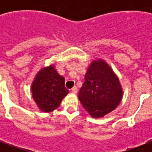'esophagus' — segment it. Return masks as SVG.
Wrapping results in <instances>:
<instances>
[{
  "mask_svg": "<svg viewBox=\"0 0 152 152\" xmlns=\"http://www.w3.org/2000/svg\"><path fill=\"white\" fill-rule=\"evenodd\" d=\"M72 93H74V94H76V93L77 92V88H76V87H73V88H72Z\"/></svg>",
  "mask_w": 152,
  "mask_h": 152,
  "instance_id": "obj_1",
  "label": "esophagus"
}]
</instances>
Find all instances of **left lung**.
Segmentation results:
<instances>
[{"label": "left lung", "mask_w": 152, "mask_h": 152, "mask_svg": "<svg viewBox=\"0 0 152 152\" xmlns=\"http://www.w3.org/2000/svg\"><path fill=\"white\" fill-rule=\"evenodd\" d=\"M122 96L119 79L110 66L102 59L93 61L78 93L83 108L92 118H100L115 110Z\"/></svg>", "instance_id": "left-lung-1"}]
</instances>
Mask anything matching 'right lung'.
I'll return each mask as SVG.
<instances>
[{
    "label": "right lung",
    "instance_id": "obj_1",
    "mask_svg": "<svg viewBox=\"0 0 152 152\" xmlns=\"http://www.w3.org/2000/svg\"><path fill=\"white\" fill-rule=\"evenodd\" d=\"M31 90L39 110L46 113L56 110L69 93L64 87V78L58 74L53 64L40 69Z\"/></svg>",
    "mask_w": 152,
    "mask_h": 152
}]
</instances>
